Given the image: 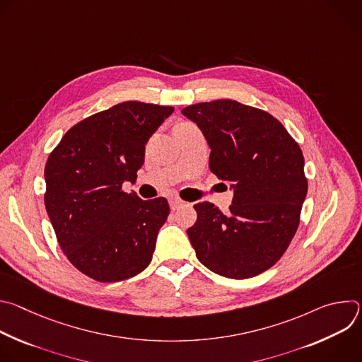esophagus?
<instances>
[{"instance_id":"esophagus-1","label":"esophagus","mask_w":362,"mask_h":362,"mask_svg":"<svg viewBox=\"0 0 362 362\" xmlns=\"http://www.w3.org/2000/svg\"><path fill=\"white\" fill-rule=\"evenodd\" d=\"M169 204H170V209H172V211H177V209L182 208V206H185V202H183L182 199L172 197V199L169 200Z\"/></svg>"}]
</instances>
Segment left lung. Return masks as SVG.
Returning a JSON list of instances; mask_svg holds the SVG:
<instances>
[{"label": "left lung", "mask_w": 362, "mask_h": 362, "mask_svg": "<svg viewBox=\"0 0 362 362\" xmlns=\"http://www.w3.org/2000/svg\"><path fill=\"white\" fill-rule=\"evenodd\" d=\"M182 115L208 141L211 172L233 189L226 215L214 203L194 204L197 221L187 236L197 259L232 279L265 272L299 225L308 192L299 144L274 116L235 100L197 103Z\"/></svg>", "instance_id": "1"}]
</instances>
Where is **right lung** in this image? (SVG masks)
I'll list each match as a JSON object with an SVG mask.
<instances>
[{
    "mask_svg": "<svg viewBox=\"0 0 362 362\" xmlns=\"http://www.w3.org/2000/svg\"><path fill=\"white\" fill-rule=\"evenodd\" d=\"M175 112L124 101L74 124L49 153L44 203L67 259L98 282L129 279L151 261L169 216L165 197L126 193L144 163V146Z\"/></svg>",
    "mask_w": 362,
    "mask_h": 362,
    "instance_id": "right-lung-1",
    "label": "right lung"
}]
</instances>
